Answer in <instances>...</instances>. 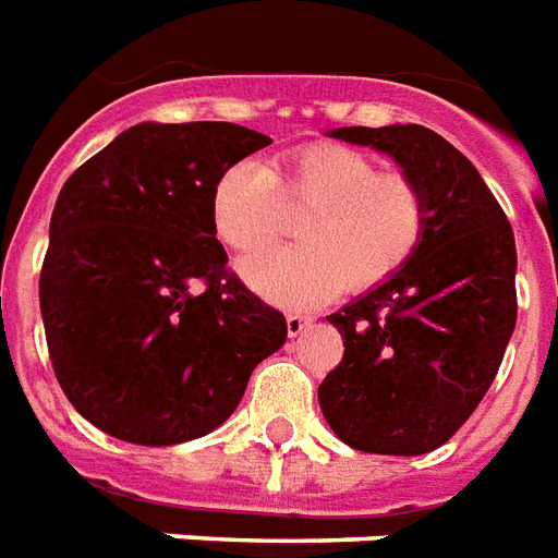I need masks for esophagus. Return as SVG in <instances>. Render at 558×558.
<instances>
[{"label":"esophagus","mask_w":558,"mask_h":558,"mask_svg":"<svg viewBox=\"0 0 558 558\" xmlns=\"http://www.w3.org/2000/svg\"><path fill=\"white\" fill-rule=\"evenodd\" d=\"M311 325L313 319L311 316H304V313H290V316H287V331H290V337H301Z\"/></svg>","instance_id":"34e87169"}]
</instances>
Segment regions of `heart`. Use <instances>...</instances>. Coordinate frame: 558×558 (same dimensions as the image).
Masks as SVG:
<instances>
[{
    "label": "heart",
    "instance_id": "1",
    "mask_svg": "<svg viewBox=\"0 0 558 558\" xmlns=\"http://www.w3.org/2000/svg\"><path fill=\"white\" fill-rule=\"evenodd\" d=\"M301 245L247 259L242 278L263 299L311 311L345 287L373 290L411 263L428 227L423 185L352 147L313 144L268 168L239 162L209 192V230L233 254H257L280 233L283 209Z\"/></svg>",
    "mask_w": 558,
    "mask_h": 558
}]
</instances>
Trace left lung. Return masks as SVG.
<instances>
[{
	"instance_id": "left-lung-1",
	"label": "left lung",
	"mask_w": 558,
	"mask_h": 558,
	"mask_svg": "<svg viewBox=\"0 0 558 558\" xmlns=\"http://www.w3.org/2000/svg\"><path fill=\"white\" fill-rule=\"evenodd\" d=\"M328 135L414 177L428 227L399 275L328 316L345 352L319 384V408L352 449L423 456L468 423L502 363L518 322L514 233L473 162L437 132L393 123Z\"/></svg>"
}]
</instances>
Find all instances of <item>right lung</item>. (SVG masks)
Returning <instances> with one entry per match:
<instances>
[{"mask_svg": "<svg viewBox=\"0 0 558 558\" xmlns=\"http://www.w3.org/2000/svg\"><path fill=\"white\" fill-rule=\"evenodd\" d=\"M268 144L236 123H138L61 189L40 316L61 390L106 435H209L287 340L283 313L230 275L209 230L213 183Z\"/></svg>", "mask_w": 558, "mask_h": 558, "instance_id": "obj_1", "label": "right lung"}]
</instances>
